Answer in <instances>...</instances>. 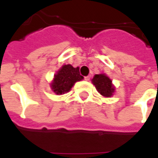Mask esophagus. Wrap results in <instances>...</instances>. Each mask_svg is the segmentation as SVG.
<instances>
[{
	"label": "esophagus",
	"mask_w": 158,
	"mask_h": 158,
	"mask_svg": "<svg viewBox=\"0 0 158 158\" xmlns=\"http://www.w3.org/2000/svg\"><path fill=\"white\" fill-rule=\"evenodd\" d=\"M89 79H90V76H86V77H85V81H89Z\"/></svg>",
	"instance_id": "esophagus-1"
}]
</instances>
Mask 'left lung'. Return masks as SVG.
I'll list each match as a JSON object with an SVG mask.
<instances>
[{
	"instance_id": "obj_1",
	"label": "left lung",
	"mask_w": 158,
	"mask_h": 158,
	"mask_svg": "<svg viewBox=\"0 0 158 158\" xmlns=\"http://www.w3.org/2000/svg\"><path fill=\"white\" fill-rule=\"evenodd\" d=\"M91 81L96 87V90L102 96L111 97L113 96L116 88L113 85V80L105 73L96 74Z\"/></svg>"
}]
</instances>
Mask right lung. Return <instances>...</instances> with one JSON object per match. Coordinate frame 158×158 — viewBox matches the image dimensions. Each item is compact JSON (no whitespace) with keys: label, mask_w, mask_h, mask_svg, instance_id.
Wrapping results in <instances>:
<instances>
[{"label":"right lung","mask_w":158,"mask_h":158,"mask_svg":"<svg viewBox=\"0 0 158 158\" xmlns=\"http://www.w3.org/2000/svg\"><path fill=\"white\" fill-rule=\"evenodd\" d=\"M84 79L79 73V68H73L71 64L63 65L56 72L51 83L52 91L56 95L69 92L73 85Z\"/></svg>","instance_id":"add662e5"}]
</instances>
